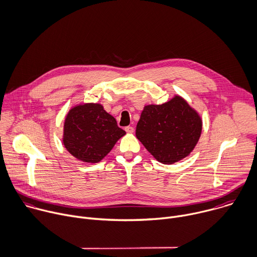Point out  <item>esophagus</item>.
Wrapping results in <instances>:
<instances>
[{
	"label": "esophagus",
	"instance_id": "1",
	"mask_svg": "<svg viewBox=\"0 0 257 257\" xmlns=\"http://www.w3.org/2000/svg\"><path fill=\"white\" fill-rule=\"evenodd\" d=\"M124 131H125L126 133H128V134H133V133L135 132V128H134L133 126H125V127H124Z\"/></svg>",
	"mask_w": 257,
	"mask_h": 257
}]
</instances>
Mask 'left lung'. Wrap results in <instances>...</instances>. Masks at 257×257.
<instances>
[{"mask_svg": "<svg viewBox=\"0 0 257 257\" xmlns=\"http://www.w3.org/2000/svg\"><path fill=\"white\" fill-rule=\"evenodd\" d=\"M201 125L197 112L183 98L175 96L164 104L145 106L136 136L159 162L173 164L194 149Z\"/></svg>", "mask_w": 257, "mask_h": 257, "instance_id": "1", "label": "left lung"}]
</instances>
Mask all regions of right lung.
I'll list each match as a JSON object with an SVG mask.
<instances>
[{
    "instance_id": "obj_1",
    "label": "right lung",
    "mask_w": 257,
    "mask_h": 257,
    "mask_svg": "<svg viewBox=\"0 0 257 257\" xmlns=\"http://www.w3.org/2000/svg\"><path fill=\"white\" fill-rule=\"evenodd\" d=\"M125 135L115 118L97 103L72 108L65 120L64 145L77 159L97 163L111 151Z\"/></svg>"
}]
</instances>
